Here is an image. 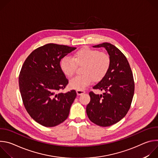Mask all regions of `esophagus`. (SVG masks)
<instances>
[{"mask_svg":"<svg viewBox=\"0 0 158 158\" xmlns=\"http://www.w3.org/2000/svg\"><path fill=\"white\" fill-rule=\"evenodd\" d=\"M76 93L79 96V95H81V94H83L85 93V91H84V90H77L76 91Z\"/></svg>","mask_w":158,"mask_h":158,"instance_id":"obj_1","label":"esophagus"}]
</instances>
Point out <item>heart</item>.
Wrapping results in <instances>:
<instances>
[{
	"instance_id": "heart-1",
	"label": "heart",
	"mask_w": 158,
	"mask_h": 158,
	"mask_svg": "<svg viewBox=\"0 0 158 158\" xmlns=\"http://www.w3.org/2000/svg\"><path fill=\"white\" fill-rule=\"evenodd\" d=\"M72 58L63 57L60 67L66 76L71 77L74 74L77 65L84 66L81 71L83 74L75 76L69 81L70 86L77 90L85 89L93 81L98 82L102 79L110 65V58L107 53L87 47L75 52Z\"/></svg>"
}]
</instances>
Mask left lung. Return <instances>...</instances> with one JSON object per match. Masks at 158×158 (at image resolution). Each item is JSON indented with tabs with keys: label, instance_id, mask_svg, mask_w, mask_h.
<instances>
[{
	"label": "left lung",
	"instance_id": "obj_1",
	"mask_svg": "<svg viewBox=\"0 0 158 158\" xmlns=\"http://www.w3.org/2000/svg\"><path fill=\"white\" fill-rule=\"evenodd\" d=\"M93 47L104 48L110 65L106 75L93 87L103 93H89L86 113L94 124L107 127L121 121L128 112L134 92L133 75L126 57L114 45L104 42Z\"/></svg>",
	"mask_w": 158,
	"mask_h": 158
}]
</instances>
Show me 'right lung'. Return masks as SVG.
<instances>
[{
  "label": "right lung",
  "mask_w": 158,
  "mask_h": 158,
  "mask_svg": "<svg viewBox=\"0 0 158 158\" xmlns=\"http://www.w3.org/2000/svg\"><path fill=\"white\" fill-rule=\"evenodd\" d=\"M76 48L48 44L34 50L26 59L19 77L23 103L31 117L45 127L64 122L76 98L75 90L57 93L68 84L60 69V60Z\"/></svg>",
  "instance_id": "1"
}]
</instances>
